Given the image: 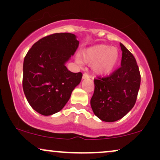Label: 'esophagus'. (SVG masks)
I'll return each instance as SVG.
<instances>
[{"label":"esophagus","instance_id":"1","mask_svg":"<svg viewBox=\"0 0 160 160\" xmlns=\"http://www.w3.org/2000/svg\"><path fill=\"white\" fill-rule=\"evenodd\" d=\"M88 78H89V75H88L87 74H83V75H82V79H83V80H85V79H88Z\"/></svg>","mask_w":160,"mask_h":160}]
</instances>
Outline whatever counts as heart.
<instances>
[{
    "label": "heart",
    "mask_w": 160,
    "mask_h": 160,
    "mask_svg": "<svg viewBox=\"0 0 160 160\" xmlns=\"http://www.w3.org/2000/svg\"><path fill=\"white\" fill-rule=\"evenodd\" d=\"M120 60L118 49L106 44H98L84 49L80 56H76V62L92 65L93 74L102 76L111 73Z\"/></svg>",
    "instance_id": "b5f03b06"
}]
</instances>
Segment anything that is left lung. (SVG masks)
<instances>
[{"label":"left lung","instance_id":"8db88e82","mask_svg":"<svg viewBox=\"0 0 160 160\" xmlns=\"http://www.w3.org/2000/svg\"><path fill=\"white\" fill-rule=\"evenodd\" d=\"M121 67L106 78L94 79V94L90 101L93 113L104 122L120 120L132 109L141 84V75L135 57L120 43Z\"/></svg>","mask_w":160,"mask_h":160}]
</instances>
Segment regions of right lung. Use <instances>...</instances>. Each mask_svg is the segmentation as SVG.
Returning <instances> with one entry per match:
<instances>
[{
  "mask_svg": "<svg viewBox=\"0 0 160 160\" xmlns=\"http://www.w3.org/2000/svg\"><path fill=\"white\" fill-rule=\"evenodd\" d=\"M79 41L71 33H56L36 42L23 63V91L34 111L44 116L60 111L80 84L82 73H72L65 64Z\"/></svg>",
  "mask_w": 160,
  "mask_h": 160,
  "instance_id": "obj_1",
  "label": "right lung"
}]
</instances>
